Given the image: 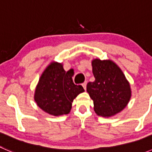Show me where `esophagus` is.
Segmentation results:
<instances>
[{"instance_id": "34e87169", "label": "esophagus", "mask_w": 152, "mask_h": 152, "mask_svg": "<svg viewBox=\"0 0 152 152\" xmlns=\"http://www.w3.org/2000/svg\"><path fill=\"white\" fill-rule=\"evenodd\" d=\"M82 87H84V89H85V90H86V86H87V81H85V82H84V83H82Z\"/></svg>"}]
</instances>
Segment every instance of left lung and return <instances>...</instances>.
<instances>
[{"label": "left lung", "instance_id": "left-lung-1", "mask_svg": "<svg viewBox=\"0 0 152 152\" xmlns=\"http://www.w3.org/2000/svg\"><path fill=\"white\" fill-rule=\"evenodd\" d=\"M95 81L88 82L87 91L93 99L98 115L111 117L126 107L131 88L121 68L111 60L92 61Z\"/></svg>", "mask_w": 152, "mask_h": 152}]
</instances>
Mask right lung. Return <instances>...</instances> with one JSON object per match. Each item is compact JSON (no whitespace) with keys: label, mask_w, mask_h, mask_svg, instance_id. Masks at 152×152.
<instances>
[{"label":"right lung","mask_w":152,"mask_h":152,"mask_svg":"<svg viewBox=\"0 0 152 152\" xmlns=\"http://www.w3.org/2000/svg\"><path fill=\"white\" fill-rule=\"evenodd\" d=\"M73 73L66 72L61 63L53 62L39 78L34 93L37 104L44 112L54 116L70 113L73 99L85 91L72 79Z\"/></svg>","instance_id":"right-lung-1"}]
</instances>
